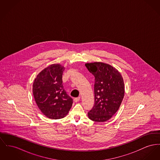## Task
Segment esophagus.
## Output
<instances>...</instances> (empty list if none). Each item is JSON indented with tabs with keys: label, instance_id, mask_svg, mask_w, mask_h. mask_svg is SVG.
I'll return each mask as SVG.
<instances>
[{
	"label": "esophagus",
	"instance_id": "obj_1",
	"mask_svg": "<svg viewBox=\"0 0 160 160\" xmlns=\"http://www.w3.org/2000/svg\"><path fill=\"white\" fill-rule=\"evenodd\" d=\"M80 97H77V98H74V101L75 102H78V101L80 100Z\"/></svg>",
	"mask_w": 160,
	"mask_h": 160
}]
</instances>
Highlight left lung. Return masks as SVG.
Instances as JSON below:
<instances>
[{
	"mask_svg": "<svg viewBox=\"0 0 160 160\" xmlns=\"http://www.w3.org/2000/svg\"><path fill=\"white\" fill-rule=\"evenodd\" d=\"M88 71L95 77V103L88 113L90 120L106 122L118 110L124 95V84L120 72L103 62L87 63Z\"/></svg>",
	"mask_w": 160,
	"mask_h": 160,
	"instance_id": "8db88e82",
	"label": "left lung"
}]
</instances>
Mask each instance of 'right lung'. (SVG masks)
<instances>
[{
    "mask_svg": "<svg viewBox=\"0 0 160 160\" xmlns=\"http://www.w3.org/2000/svg\"><path fill=\"white\" fill-rule=\"evenodd\" d=\"M64 66L52 64L43 69L35 78L32 92L40 111L51 119H60L68 113L73 100L63 88Z\"/></svg>",
    "mask_w": 160,
    "mask_h": 160,
    "instance_id": "add662e5",
    "label": "right lung"
}]
</instances>
